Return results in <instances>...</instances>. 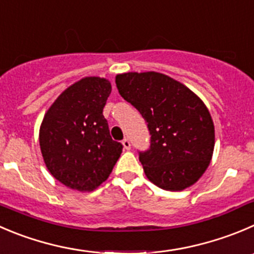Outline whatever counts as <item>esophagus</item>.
Listing matches in <instances>:
<instances>
[{
  "instance_id": "34e87169",
  "label": "esophagus",
  "mask_w": 254,
  "mask_h": 254,
  "mask_svg": "<svg viewBox=\"0 0 254 254\" xmlns=\"http://www.w3.org/2000/svg\"><path fill=\"white\" fill-rule=\"evenodd\" d=\"M122 142H123V146H124L125 150H130V147H131V145H130L129 139H124Z\"/></svg>"
}]
</instances>
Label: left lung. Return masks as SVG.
I'll return each mask as SVG.
<instances>
[{
	"label": "left lung",
	"instance_id": "obj_1",
	"mask_svg": "<svg viewBox=\"0 0 254 254\" xmlns=\"http://www.w3.org/2000/svg\"><path fill=\"white\" fill-rule=\"evenodd\" d=\"M119 94L147 123L151 145L140 152L147 179L167 191H182L205 174L215 149V125L200 97L157 72L115 77Z\"/></svg>",
	"mask_w": 254,
	"mask_h": 254
}]
</instances>
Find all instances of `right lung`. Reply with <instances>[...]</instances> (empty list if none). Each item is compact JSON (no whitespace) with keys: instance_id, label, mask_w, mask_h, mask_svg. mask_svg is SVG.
<instances>
[{"instance_id":"1","label":"right lung","mask_w":254,"mask_h":254,"mask_svg":"<svg viewBox=\"0 0 254 254\" xmlns=\"http://www.w3.org/2000/svg\"><path fill=\"white\" fill-rule=\"evenodd\" d=\"M112 84L84 77L49 107L39 127V146L47 169L61 184L89 192L103 184L123 151L110 136L103 115Z\"/></svg>"}]
</instances>
